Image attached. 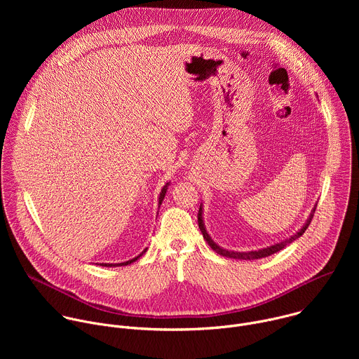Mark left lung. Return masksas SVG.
Masks as SVG:
<instances>
[{
    "label": "left lung",
    "mask_w": 359,
    "mask_h": 359,
    "mask_svg": "<svg viewBox=\"0 0 359 359\" xmlns=\"http://www.w3.org/2000/svg\"><path fill=\"white\" fill-rule=\"evenodd\" d=\"M314 212H316V208H314V210H313V213H311L310 219L306 220V223L302 226V229H301L299 231H297L294 236H291L290 238L283 240V241H280V243H277V244H274V245H270V247H266V248H262V250H257V251H231V250H226V248L220 247L219 244H216V243L212 240V237L208 234L206 227H204V223H203V215H201V213H203L201 206H200L198 213H197V222H198V229H200V231L203 233L204 240L208 241V244H209V245H210V247H212L217 254L223 255V257L234 259V260H257V259L269 257V255H271V254H274V252H277V251L283 250L287 244L292 243V241H294V240H297L299 236H302V234H304V231H305L306 229H309V226H310V223H311V219H313V216H314Z\"/></svg>",
    "instance_id": "8db88e82"
}]
</instances>
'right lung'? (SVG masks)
<instances>
[{
	"instance_id": "add662e5",
	"label": "right lung",
	"mask_w": 359,
	"mask_h": 359,
	"mask_svg": "<svg viewBox=\"0 0 359 359\" xmlns=\"http://www.w3.org/2000/svg\"><path fill=\"white\" fill-rule=\"evenodd\" d=\"M168 186H169V183H166V186L162 189V191H161V196H159V208H161V204H162V201H163V198H165V194H166V191H168ZM146 250L147 248H144L137 257H135V259H132V260H129V262H125V263H118V264H109V263H102L100 266H104V267H119V266H128V264H130V263H133V262H136L139 257H142L143 255V252H146Z\"/></svg>"
}]
</instances>
